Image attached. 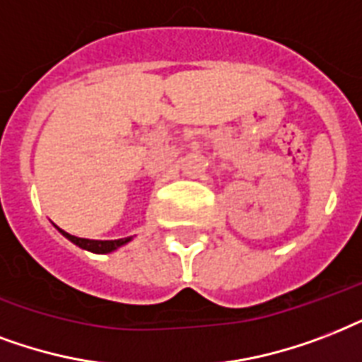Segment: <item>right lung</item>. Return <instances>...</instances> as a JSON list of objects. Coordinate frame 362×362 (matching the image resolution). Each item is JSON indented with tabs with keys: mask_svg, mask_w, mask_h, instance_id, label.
Masks as SVG:
<instances>
[{
	"mask_svg": "<svg viewBox=\"0 0 362 362\" xmlns=\"http://www.w3.org/2000/svg\"><path fill=\"white\" fill-rule=\"evenodd\" d=\"M58 228V226H56ZM62 236L67 238L69 242L75 243L77 247L85 249V251H90V253H96V255H107V253H113L117 251L119 247L126 245L128 242H132V236L128 238H120V240H86V238H77V236H71V234H67V232L60 230Z\"/></svg>",
	"mask_w": 362,
	"mask_h": 362,
	"instance_id": "obj_1",
	"label": "right lung"
}]
</instances>
